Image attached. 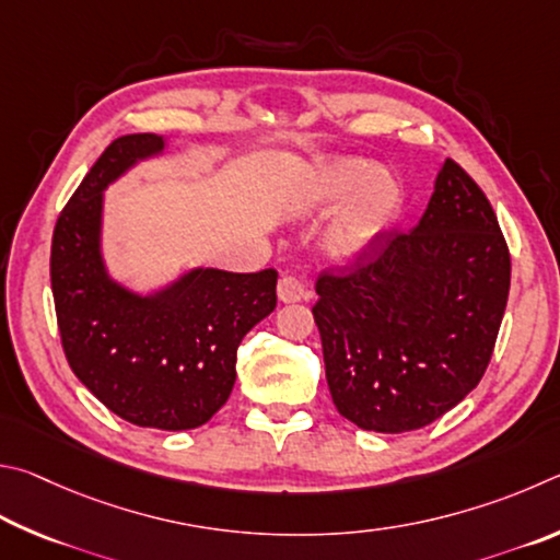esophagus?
I'll return each mask as SVG.
<instances>
[{
    "mask_svg": "<svg viewBox=\"0 0 560 560\" xmlns=\"http://www.w3.org/2000/svg\"><path fill=\"white\" fill-rule=\"evenodd\" d=\"M307 298H310V292L305 290V285H302L298 278H292V275H282L278 282V300L280 302L290 305V302H302Z\"/></svg>",
    "mask_w": 560,
    "mask_h": 560,
    "instance_id": "obj_1",
    "label": "esophagus"
}]
</instances>
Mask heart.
<instances>
[{
    "mask_svg": "<svg viewBox=\"0 0 560 560\" xmlns=\"http://www.w3.org/2000/svg\"><path fill=\"white\" fill-rule=\"evenodd\" d=\"M400 209L404 189L396 176L361 156L315 162L295 196L300 219L317 221L336 212L319 233L317 250L322 260L341 270L357 268L378 250Z\"/></svg>",
    "mask_w": 560,
    "mask_h": 560,
    "instance_id": "1",
    "label": "heart"
}]
</instances>
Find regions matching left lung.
Listing matches in <instances>:
<instances>
[{"label":"left lung","instance_id":"1","mask_svg":"<svg viewBox=\"0 0 560 560\" xmlns=\"http://www.w3.org/2000/svg\"><path fill=\"white\" fill-rule=\"evenodd\" d=\"M512 262L463 166L440 164L423 219L347 278L317 280L331 400L361 430L408 433L453 410L492 359Z\"/></svg>","mask_w":560,"mask_h":560}]
</instances>
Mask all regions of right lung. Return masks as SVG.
<instances>
[{"label":"right lung","instance_id":"obj_1","mask_svg":"<svg viewBox=\"0 0 560 560\" xmlns=\"http://www.w3.org/2000/svg\"><path fill=\"white\" fill-rule=\"evenodd\" d=\"M170 150L164 135L107 147L58 215L51 290L68 364L115 416L140 428L209 423L235 384L248 331L278 305V272L189 268L152 290L117 280L105 258V191Z\"/></svg>","mask_w":560,"mask_h":560}]
</instances>
